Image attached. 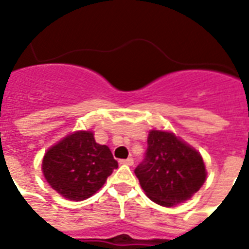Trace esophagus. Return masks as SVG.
<instances>
[{"mask_svg": "<svg viewBox=\"0 0 249 249\" xmlns=\"http://www.w3.org/2000/svg\"><path fill=\"white\" fill-rule=\"evenodd\" d=\"M120 164H125V165H133V164H134V160H133V158H128V159L120 160Z\"/></svg>", "mask_w": 249, "mask_h": 249, "instance_id": "obj_1", "label": "esophagus"}]
</instances>
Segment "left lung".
Here are the masks:
<instances>
[{
  "mask_svg": "<svg viewBox=\"0 0 249 249\" xmlns=\"http://www.w3.org/2000/svg\"><path fill=\"white\" fill-rule=\"evenodd\" d=\"M134 173L146 195L163 207L189 200L207 177L200 154L163 130L150 132L144 159Z\"/></svg>",
  "mask_w": 249,
  "mask_h": 249,
  "instance_id": "obj_1",
  "label": "left lung"
}]
</instances>
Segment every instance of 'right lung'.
<instances>
[{
  "label": "right lung",
  "mask_w": 249,
  "mask_h": 249,
  "mask_svg": "<svg viewBox=\"0 0 249 249\" xmlns=\"http://www.w3.org/2000/svg\"><path fill=\"white\" fill-rule=\"evenodd\" d=\"M117 161L106 144H98L91 132L80 130L48 150L42 160L45 179L70 200H85L95 194Z\"/></svg>",
  "instance_id": "1"
}]
</instances>
